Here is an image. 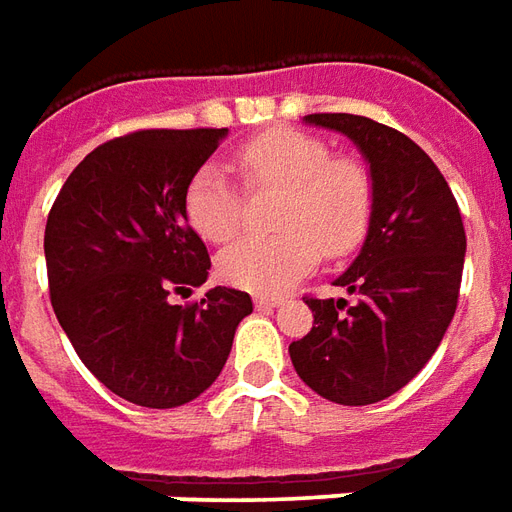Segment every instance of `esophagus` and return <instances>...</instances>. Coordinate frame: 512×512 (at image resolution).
<instances>
[{"mask_svg": "<svg viewBox=\"0 0 512 512\" xmlns=\"http://www.w3.org/2000/svg\"><path fill=\"white\" fill-rule=\"evenodd\" d=\"M282 299H274V296H255L257 310H271V307H279Z\"/></svg>", "mask_w": 512, "mask_h": 512, "instance_id": "1", "label": "esophagus"}]
</instances>
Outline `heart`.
I'll return each instance as SVG.
<instances>
[{
  "label": "heart",
  "mask_w": 512,
  "mask_h": 512,
  "mask_svg": "<svg viewBox=\"0 0 512 512\" xmlns=\"http://www.w3.org/2000/svg\"><path fill=\"white\" fill-rule=\"evenodd\" d=\"M235 164L252 191H282L274 211L277 233L246 235L216 260L219 277L235 288L282 293L323 255H351L370 233L373 180L354 158H334L318 136L274 128L238 147ZM183 208L194 233L224 244L241 230L244 191L222 167L205 164L189 180Z\"/></svg>",
  "instance_id": "1"
}]
</instances>
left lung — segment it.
<instances>
[{"instance_id":"8db88e82","label":"left lung","mask_w":512,"mask_h":512,"mask_svg":"<svg viewBox=\"0 0 512 512\" xmlns=\"http://www.w3.org/2000/svg\"><path fill=\"white\" fill-rule=\"evenodd\" d=\"M370 161L373 222L334 285L356 296H307L312 329L290 343L304 384L340 406H370L417 376L436 354L461 293L466 233L458 202L430 156L406 134L345 112L307 115Z\"/></svg>"}]
</instances>
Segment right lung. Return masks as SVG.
I'll return each mask as SVG.
<instances>
[{
	"mask_svg": "<svg viewBox=\"0 0 512 512\" xmlns=\"http://www.w3.org/2000/svg\"><path fill=\"white\" fill-rule=\"evenodd\" d=\"M227 128H147L115 136L62 183L46 222L57 321L84 367L128 403L175 408L219 378L249 293L213 288L211 257L183 197Z\"/></svg>",
	"mask_w": 512,
	"mask_h": 512,
	"instance_id": "obj_1",
	"label": "right lung"
}]
</instances>
